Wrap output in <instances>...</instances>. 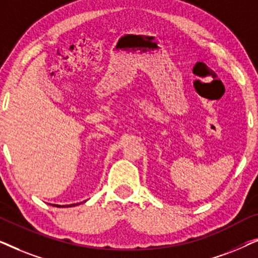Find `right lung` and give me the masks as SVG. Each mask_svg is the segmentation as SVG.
<instances>
[{"label": "right lung", "mask_w": 258, "mask_h": 258, "mask_svg": "<svg viewBox=\"0 0 258 258\" xmlns=\"http://www.w3.org/2000/svg\"><path fill=\"white\" fill-rule=\"evenodd\" d=\"M77 204L79 203H74V204H67V206H58V204H52V206L54 207H58V208H70V207H75V206H77Z\"/></svg>", "instance_id": "obj_1"}]
</instances>
